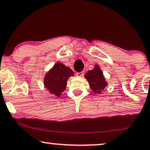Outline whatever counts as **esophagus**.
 <instances>
[{
  "label": "esophagus",
  "instance_id": "1",
  "mask_svg": "<svg viewBox=\"0 0 150 150\" xmlns=\"http://www.w3.org/2000/svg\"><path fill=\"white\" fill-rule=\"evenodd\" d=\"M83 75H84V73H83V72H80V73H77V77H82Z\"/></svg>",
  "mask_w": 150,
  "mask_h": 150
}]
</instances>
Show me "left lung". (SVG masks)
Segmentation results:
<instances>
[{
  "instance_id": "1",
  "label": "left lung",
  "mask_w": 150,
  "mask_h": 150,
  "mask_svg": "<svg viewBox=\"0 0 150 150\" xmlns=\"http://www.w3.org/2000/svg\"><path fill=\"white\" fill-rule=\"evenodd\" d=\"M84 77L89 82L90 89L95 93H102L108 86V82L98 65L95 64L92 70H88Z\"/></svg>"
}]
</instances>
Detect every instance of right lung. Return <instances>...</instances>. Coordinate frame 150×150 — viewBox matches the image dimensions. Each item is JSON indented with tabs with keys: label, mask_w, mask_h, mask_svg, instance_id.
<instances>
[{
	"label": "right lung",
	"mask_w": 150,
	"mask_h": 150,
	"mask_svg": "<svg viewBox=\"0 0 150 150\" xmlns=\"http://www.w3.org/2000/svg\"><path fill=\"white\" fill-rule=\"evenodd\" d=\"M71 76H74L73 70L61 62H57L45 75L44 86L50 94L60 98L66 89L67 80Z\"/></svg>",
	"instance_id": "obj_1"
}]
</instances>
